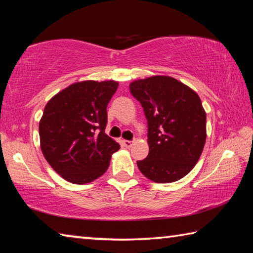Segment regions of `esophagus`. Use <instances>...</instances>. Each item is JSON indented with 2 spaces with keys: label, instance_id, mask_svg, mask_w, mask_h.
<instances>
[{
  "label": "esophagus",
  "instance_id": "34e87169",
  "mask_svg": "<svg viewBox=\"0 0 253 253\" xmlns=\"http://www.w3.org/2000/svg\"><path fill=\"white\" fill-rule=\"evenodd\" d=\"M122 144L126 148H131L132 147V144H133V142L132 141H129V140H123L122 141Z\"/></svg>",
  "mask_w": 253,
  "mask_h": 253
}]
</instances>
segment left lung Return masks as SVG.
Masks as SVG:
<instances>
[{"label": "left lung", "mask_w": 253, "mask_h": 253, "mask_svg": "<svg viewBox=\"0 0 253 253\" xmlns=\"http://www.w3.org/2000/svg\"><path fill=\"white\" fill-rule=\"evenodd\" d=\"M130 92L148 121L149 155L136 161L155 183L179 180L195 167L206 140V113L187 85L169 76L132 82Z\"/></svg>", "instance_id": "8db88e82"}]
</instances>
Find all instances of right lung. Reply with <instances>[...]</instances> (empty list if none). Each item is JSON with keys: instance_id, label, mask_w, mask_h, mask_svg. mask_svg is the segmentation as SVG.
I'll use <instances>...</instances> for the list:
<instances>
[{"instance_id": "add662e5", "label": "right lung", "mask_w": 253, "mask_h": 253, "mask_svg": "<svg viewBox=\"0 0 253 253\" xmlns=\"http://www.w3.org/2000/svg\"><path fill=\"white\" fill-rule=\"evenodd\" d=\"M118 82L84 81L69 85L47 103L39 122L40 147L53 170L73 184L101 177L120 149L105 133L106 107Z\"/></svg>"}]
</instances>
